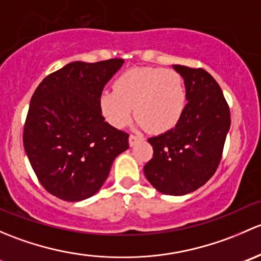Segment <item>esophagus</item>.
I'll list each match as a JSON object with an SVG mask.
<instances>
[{
  "instance_id": "1",
  "label": "esophagus",
  "mask_w": 261,
  "mask_h": 261,
  "mask_svg": "<svg viewBox=\"0 0 261 261\" xmlns=\"http://www.w3.org/2000/svg\"><path fill=\"white\" fill-rule=\"evenodd\" d=\"M128 141H129V146L133 147L134 144H137L139 141H141V138H139V137H137V136H133V134H130L129 139H128Z\"/></svg>"
}]
</instances>
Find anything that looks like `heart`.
I'll list each match as a JSON object with an SVG mask.
<instances>
[{"instance_id":"heart-1","label":"heart","mask_w":261,"mask_h":261,"mask_svg":"<svg viewBox=\"0 0 261 261\" xmlns=\"http://www.w3.org/2000/svg\"><path fill=\"white\" fill-rule=\"evenodd\" d=\"M187 103L184 77L172 69L133 68L114 83V90L100 95L101 114L109 124L123 128L132 114L141 128L154 133L170 130L178 123Z\"/></svg>"}]
</instances>
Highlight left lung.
I'll use <instances>...</instances> for the list:
<instances>
[{
  "label": "left lung",
  "mask_w": 261,
  "mask_h": 261,
  "mask_svg": "<svg viewBox=\"0 0 261 261\" xmlns=\"http://www.w3.org/2000/svg\"><path fill=\"white\" fill-rule=\"evenodd\" d=\"M173 69L186 85V108L176 127L148 139L153 158L144 174L161 193L182 196L214 176L231 119L221 88L207 71L184 65Z\"/></svg>",
  "instance_id": "obj_1"
}]
</instances>
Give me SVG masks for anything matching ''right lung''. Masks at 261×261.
<instances>
[{
  "mask_svg": "<svg viewBox=\"0 0 261 261\" xmlns=\"http://www.w3.org/2000/svg\"><path fill=\"white\" fill-rule=\"evenodd\" d=\"M123 59L72 61L45 77L30 101L23 147L40 184L64 201L95 195L113 161L129 148L125 132L106 122L101 91Z\"/></svg>",
  "mask_w": 261,
  "mask_h": 261,
  "instance_id": "obj_1",
  "label": "right lung"
}]
</instances>
